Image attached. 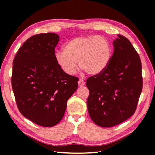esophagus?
Wrapping results in <instances>:
<instances>
[{
    "label": "esophagus",
    "instance_id": "obj_1",
    "mask_svg": "<svg viewBox=\"0 0 155 155\" xmlns=\"http://www.w3.org/2000/svg\"><path fill=\"white\" fill-rule=\"evenodd\" d=\"M78 86H79V87H83V86L85 85V81H83V80L78 81Z\"/></svg>",
    "mask_w": 155,
    "mask_h": 155
}]
</instances>
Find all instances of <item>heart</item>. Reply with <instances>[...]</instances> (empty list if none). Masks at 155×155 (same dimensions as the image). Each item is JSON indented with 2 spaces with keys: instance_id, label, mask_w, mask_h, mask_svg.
<instances>
[{
  "instance_id": "b5f03b06",
  "label": "heart",
  "mask_w": 155,
  "mask_h": 155,
  "mask_svg": "<svg viewBox=\"0 0 155 155\" xmlns=\"http://www.w3.org/2000/svg\"><path fill=\"white\" fill-rule=\"evenodd\" d=\"M63 51H57V64L68 74L72 75L79 68L88 74L95 75L105 69L111 58L109 41L101 35L80 36L65 44Z\"/></svg>"
}]
</instances>
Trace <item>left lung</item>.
Instances as JSON below:
<instances>
[{"label": "left lung", "mask_w": 155, "mask_h": 155, "mask_svg": "<svg viewBox=\"0 0 155 155\" xmlns=\"http://www.w3.org/2000/svg\"><path fill=\"white\" fill-rule=\"evenodd\" d=\"M117 36L105 69L86 81L89 115L101 127H114L132 116L142 90L139 54L127 38Z\"/></svg>", "instance_id": "8db88e82"}]
</instances>
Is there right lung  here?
Here are the masks:
<instances>
[{"mask_svg":"<svg viewBox=\"0 0 155 155\" xmlns=\"http://www.w3.org/2000/svg\"><path fill=\"white\" fill-rule=\"evenodd\" d=\"M55 33L31 36L13 61L12 85L17 107L25 117L44 127L61 121L67 101L78 88V78L63 70L55 59Z\"/></svg>","mask_w":155,"mask_h":155,"instance_id":"add662e5","label":"right lung"}]
</instances>
